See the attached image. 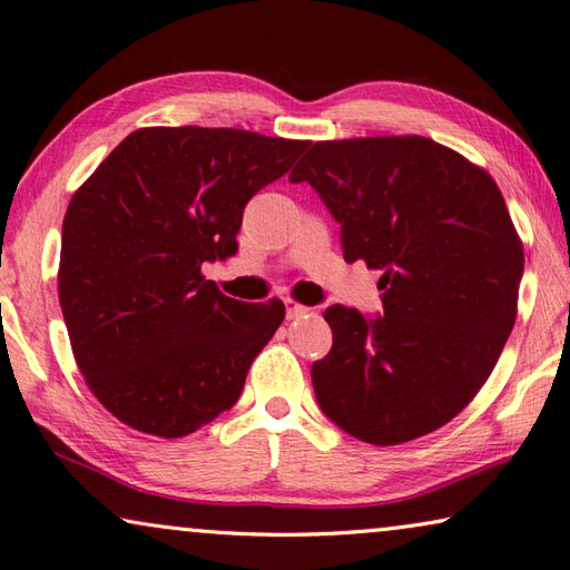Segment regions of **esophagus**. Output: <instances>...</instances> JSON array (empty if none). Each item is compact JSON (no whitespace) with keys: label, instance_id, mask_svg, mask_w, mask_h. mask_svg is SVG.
<instances>
[{"label":"esophagus","instance_id":"esophagus-1","mask_svg":"<svg viewBox=\"0 0 570 570\" xmlns=\"http://www.w3.org/2000/svg\"><path fill=\"white\" fill-rule=\"evenodd\" d=\"M284 304H286V318L288 321L301 318V316H306V313H308V306L298 304V301H294V298H284Z\"/></svg>","mask_w":570,"mask_h":570}]
</instances>
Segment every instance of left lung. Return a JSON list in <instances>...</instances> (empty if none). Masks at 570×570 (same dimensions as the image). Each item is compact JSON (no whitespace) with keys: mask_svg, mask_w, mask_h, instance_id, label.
Masks as SVG:
<instances>
[{"mask_svg":"<svg viewBox=\"0 0 570 570\" xmlns=\"http://www.w3.org/2000/svg\"><path fill=\"white\" fill-rule=\"evenodd\" d=\"M288 180L318 190L345 262L382 272L384 316L323 313L333 347L311 367L323 414L372 445L441 429L488 382L517 321L524 247L498 184L416 135L316 141Z\"/></svg>","mask_w":570,"mask_h":570,"instance_id":"left-lung-1","label":"left lung"}]
</instances>
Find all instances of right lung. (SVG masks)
Listing matches in <instances>:
<instances>
[{
	"label": "right lung",
	"instance_id": "add662e5",
	"mask_svg": "<svg viewBox=\"0 0 570 570\" xmlns=\"http://www.w3.org/2000/svg\"><path fill=\"white\" fill-rule=\"evenodd\" d=\"M308 144L144 127L72 193L58 301L85 384L127 426L180 439L239 399L286 311L229 298L200 269L233 257L245 205Z\"/></svg>",
	"mask_w": 570,
	"mask_h": 570
}]
</instances>
